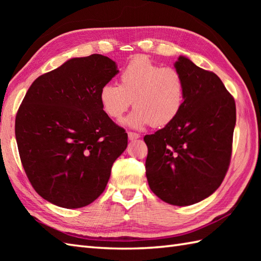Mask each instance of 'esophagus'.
<instances>
[{"label": "esophagus", "mask_w": 261, "mask_h": 261, "mask_svg": "<svg viewBox=\"0 0 261 261\" xmlns=\"http://www.w3.org/2000/svg\"><path fill=\"white\" fill-rule=\"evenodd\" d=\"M127 137H129V140H131V141L137 140L140 138V136L138 134H135V132H127Z\"/></svg>", "instance_id": "34e87169"}]
</instances>
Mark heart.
Here are the masks:
<instances>
[{"label": "heart", "mask_w": 261, "mask_h": 261, "mask_svg": "<svg viewBox=\"0 0 261 261\" xmlns=\"http://www.w3.org/2000/svg\"><path fill=\"white\" fill-rule=\"evenodd\" d=\"M120 84H104L98 99L105 114L120 119L134 104L136 109L123 123L140 130L149 124L154 127L169 125L178 116L184 105V82L174 68L162 67L148 57L130 60L122 69Z\"/></svg>", "instance_id": "heart-1"}]
</instances>
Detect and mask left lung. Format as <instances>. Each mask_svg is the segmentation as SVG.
Masks as SVG:
<instances>
[{
	"label": "left lung",
	"instance_id": "8db88e82",
	"mask_svg": "<svg viewBox=\"0 0 261 261\" xmlns=\"http://www.w3.org/2000/svg\"><path fill=\"white\" fill-rule=\"evenodd\" d=\"M184 82L178 116L148 135L146 176L164 202L187 206L218 190L228 171L236 126L234 98L212 71L179 56L174 64Z\"/></svg>",
	"mask_w": 261,
	"mask_h": 261
}]
</instances>
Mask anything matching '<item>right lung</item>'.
<instances>
[{
    "mask_svg": "<svg viewBox=\"0 0 261 261\" xmlns=\"http://www.w3.org/2000/svg\"><path fill=\"white\" fill-rule=\"evenodd\" d=\"M119 73L102 55L71 58L32 83L15 118L25 174L46 201L86 206L101 195L127 135L105 114L98 92Z\"/></svg>",
    "mask_w": 261,
    "mask_h": 261,
    "instance_id": "right-lung-1",
    "label": "right lung"
}]
</instances>
